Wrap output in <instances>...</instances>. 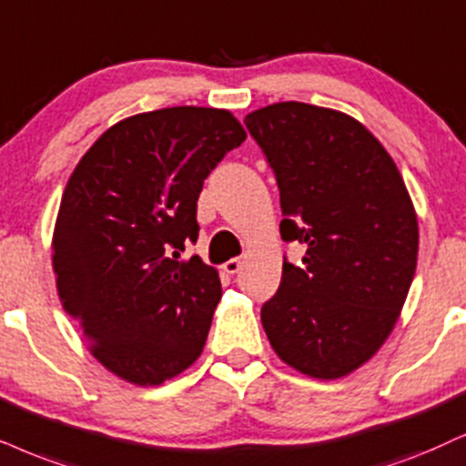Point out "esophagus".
Wrapping results in <instances>:
<instances>
[{
    "mask_svg": "<svg viewBox=\"0 0 466 466\" xmlns=\"http://www.w3.org/2000/svg\"><path fill=\"white\" fill-rule=\"evenodd\" d=\"M240 267H243V262H240V258H229V260L223 264V270H226L228 275H234L238 273Z\"/></svg>",
    "mask_w": 466,
    "mask_h": 466,
    "instance_id": "1",
    "label": "esophagus"
}]
</instances>
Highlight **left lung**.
Wrapping results in <instances>:
<instances>
[{
  "mask_svg": "<svg viewBox=\"0 0 466 466\" xmlns=\"http://www.w3.org/2000/svg\"><path fill=\"white\" fill-rule=\"evenodd\" d=\"M279 187V232L308 245L303 267L284 260L262 305L281 361L333 380L370 361L396 327L417 267L413 199L390 152L361 122L308 103L247 114Z\"/></svg>",
  "mask_w": 466,
  "mask_h": 466,
  "instance_id": "8db88e82",
  "label": "left lung"
}]
</instances>
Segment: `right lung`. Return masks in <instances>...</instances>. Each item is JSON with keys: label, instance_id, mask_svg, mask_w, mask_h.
Segmentation results:
<instances>
[{"label": "right lung", "instance_id": "obj_1", "mask_svg": "<svg viewBox=\"0 0 466 466\" xmlns=\"http://www.w3.org/2000/svg\"><path fill=\"white\" fill-rule=\"evenodd\" d=\"M247 133L228 109L167 107L109 127L81 157L53 228L62 308L117 379L155 387L202 355L221 281L199 256L206 176Z\"/></svg>", "mask_w": 466, "mask_h": 466}]
</instances>
